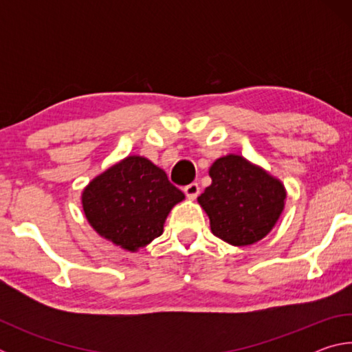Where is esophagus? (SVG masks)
Segmentation results:
<instances>
[{
  "mask_svg": "<svg viewBox=\"0 0 352 352\" xmlns=\"http://www.w3.org/2000/svg\"><path fill=\"white\" fill-rule=\"evenodd\" d=\"M183 190H184V194H186V197L189 200H194L199 195L200 188H199L197 183H190V184H188V186H184Z\"/></svg>",
  "mask_w": 352,
  "mask_h": 352,
  "instance_id": "1",
  "label": "esophagus"
}]
</instances>
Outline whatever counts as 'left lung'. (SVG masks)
I'll use <instances>...</instances> for the list:
<instances>
[{"instance_id": "left-lung-1", "label": "left lung", "mask_w": 352, "mask_h": 352, "mask_svg": "<svg viewBox=\"0 0 352 352\" xmlns=\"http://www.w3.org/2000/svg\"><path fill=\"white\" fill-rule=\"evenodd\" d=\"M211 184L197 199L214 236L247 247L270 233L285 208L287 190L264 168L228 153L211 164Z\"/></svg>"}]
</instances>
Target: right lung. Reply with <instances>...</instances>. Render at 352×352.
<instances>
[{
    "instance_id": "obj_1",
    "label": "right lung",
    "mask_w": 352,
    "mask_h": 352,
    "mask_svg": "<svg viewBox=\"0 0 352 352\" xmlns=\"http://www.w3.org/2000/svg\"><path fill=\"white\" fill-rule=\"evenodd\" d=\"M80 200L100 237L135 253L163 234L166 219L184 194L151 160L129 155L94 177Z\"/></svg>"
}]
</instances>
